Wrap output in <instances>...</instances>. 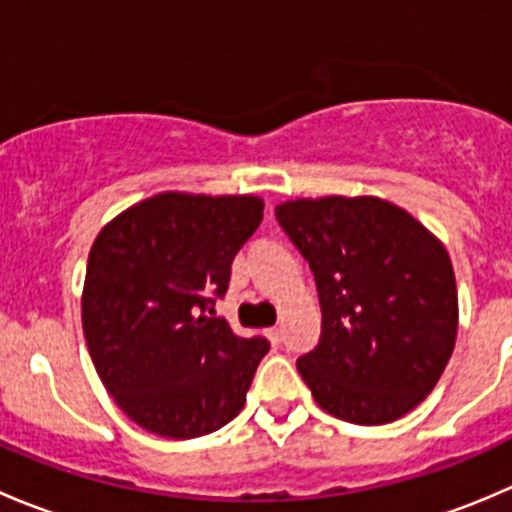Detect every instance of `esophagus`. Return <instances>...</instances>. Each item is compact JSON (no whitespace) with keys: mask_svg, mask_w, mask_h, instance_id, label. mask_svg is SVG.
<instances>
[{"mask_svg":"<svg viewBox=\"0 0 512 512\" xmlns=\"http://www.w3.org/2000/svg\"><path fill=\"white\" fill-rule=\"evenodd\" d=\"M267 339H270L272 342V347H280L282 344V329L280 327H272V329H267Z\"/></svg>","mask_w":512,"mask_h":512,"instance_id":"esophagus-1","label":"esophagus"}]
</instances>
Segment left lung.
Returning <instances> with one entry per match:
<instances>
[{
    "mask_svg": "<svg viewBox=\"0 0 512 512\" xmlns=\"http://www.w3.org/2000/svg\"><path fill=\"white\" fill-rule=\"evenodd\" d=\"M275 215L317 280L322 337L297 359L314 401L359 426L409 414L456 344L458 292L446 247L379 198L289 200Z\"/></svg>",
    "mask_w": 512,
    "mask_h": 512,
    "instance_id": "8db88e82",
    "label": "left lung"
}]
</instances>
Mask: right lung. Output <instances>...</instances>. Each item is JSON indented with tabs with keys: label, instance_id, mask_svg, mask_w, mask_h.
Wrapping results in <instances>:
<instances>
[{
	"label": "right lung",
	"instance_id": "obj_1",
	"mask_svg": "<svg viewBox=\"0 0 512 512\" xmlns=\"http://www.w3.org/2000/svg\"><path fill=\"white\" fill-rule=\"evenodd\" d=\"M255 195L160 193L98 232L81 317L89 354L121 411L165 438H195L245 406L265 337L213 317L232 260L262 223Z\"/></svg>",
	"mask_w": 512,
	"mask_h": 512
}]
</instances>
